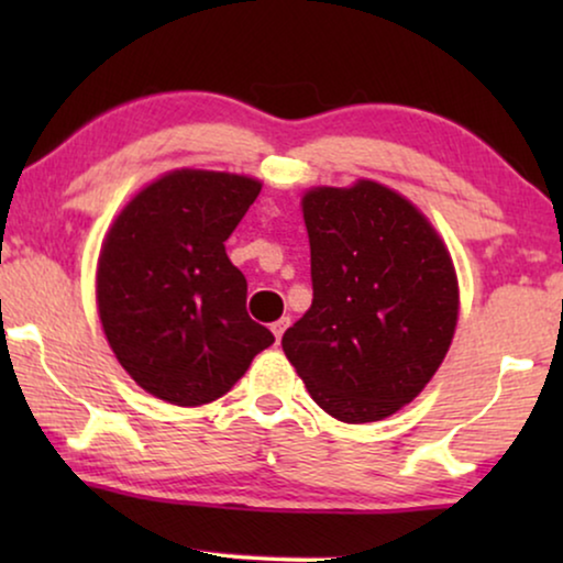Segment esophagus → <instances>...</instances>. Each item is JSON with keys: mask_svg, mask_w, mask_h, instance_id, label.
<instances>
[{"mask_svg": "<svg viewBox=\"0 0 563 563\" xmlns=\"http://www.w3.org/2000/svg\"><path fill=\"white\" fill-rule=\"evenodd\" d=\"M289 328V318H282V320H276L274 325H272V333H274V338H276V343L282 341V335H284V330Z\"/></svg>", "mask_w": 563, "mask_h": 563, "instance_id": "esophagus-1", "label": "esophagus"}]
</instances>
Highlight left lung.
<instances>
[{
  "mask_svg": "<svg viewBox=\"0 0 563 563\" xmlns=\"http://www.w3.org/2000/svg\"><path fill=\"white\" fill-rule=\"evenodd\" d=\"M312 307L282 349L322 410L374 422L412 402L449 351L459 287L430 222L376 181L302 199Z\"/></svg>",
  "mask_w": 563,
  "mask_h": 563,
  "instance_id": "8db88e82",
  "label": "left lung"
}]
</instances>
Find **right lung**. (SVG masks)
Listing matches in <instances>:
<instances>
[{
    "instance_id": "right-lung-1",
    "label": "right lung",
    "mask_w": 563,
    "mask_h": 563,
    "mask_svg": "<svg viewBox=\"0 0 563 563\" xmlns=\"http://www.w3.org/2000/svg\"><path fill=\"white\" fill-rule=\"evenodd\" d=\"M261 184L220 172H181L145 187L107 235L97 302L122 368L179 407L230 391L274 343L245 310L249 284L225 241Z\"/></svg>"
}]
</instances>
